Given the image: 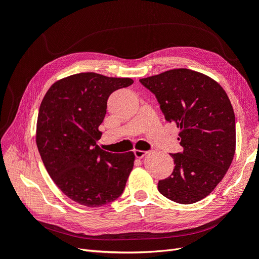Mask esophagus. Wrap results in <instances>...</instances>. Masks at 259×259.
I'll return each instance as SVG.
<instances>
[{
  "instance_id": "34e87169",
  "label": "esophagus",
  "mask_w": 259,
  "mask_h": 259,
  "mask_svg": "<svg viewBox=\"0 0 259 259\" xmlns=\"http://www.w3.org/2000/svg\"><path fill=\"white\" fill-rule=\"evenodd\" d=\"M134 154L136 158L138 159H142L144 156L147 154V151H142V150H134Z\"/></svg>"
}]
</instances>
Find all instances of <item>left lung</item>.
Here are the masks:
<instances>
[{
  "label": "left lung",
  "instance_id": "left-lung-1",
  "mask_svg": "<svg viewBox=\"0 0 259 259\" xmlns=\"http://www.w3.org/2000/svg\"><path fill=\"white\" fill-rule=\"evenodd\" d=\"M153 93L167 122L180 130L182 153H170L175 168L160 180L167 199L191 204L222 182L236 152V117L224 89L209 76L190 69H173L140 79Z\"/></svg>",
  "mask_w": 259,
  "mask_h": 259
}]
</instances>
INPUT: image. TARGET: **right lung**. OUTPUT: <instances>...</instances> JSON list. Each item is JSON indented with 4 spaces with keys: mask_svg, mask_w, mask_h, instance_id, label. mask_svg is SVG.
<instances>
[{
    "mask_svg": "<svg viewBox=\"0 0 259 259\" xmlns=\"http://www.w3.org/2000/svg\"><path fill=\"white\" fill-rule=\"evenodd\" d=\"M134 83L130 77L85 72L55 82L42 100L36 146L51 178L69 199L89 207L123 193L135 155L100 149L98 130L111 94Z\"/></svg>",
    "mask_w": 259,
    "mask_h": 259,
    "instance_id": "add662e5",
    "label": "right lung"
}]
</instances>
